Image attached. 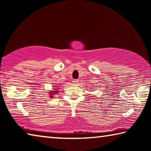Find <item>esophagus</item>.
Masks as SVG:
<instances>
[{
  "label": "esophagus",
  "mask_w": 151,
  "mask_h": 151,
  "mask_svg": "<svg viewBox=\"0 0 151 151\" xmlns=\"http://www.w3.org/2000/svg\"><path fill=\"white\" fill-rule=\"evenodd\" d=\"M72 82L73 84H78V83L79 82V80H73Z\"/></svg>",
  "instance_id": "obj_1"
}]
</instances>
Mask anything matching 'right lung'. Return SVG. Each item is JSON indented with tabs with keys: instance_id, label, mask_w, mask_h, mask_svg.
I'll list each match as a JSON object with an SVG mask.
<instances>
[{
	"instance_id": "1",
	"label": "right lung",
	"mask_w": 151,
	"mask_h": 151,
	"mask_svg": "<svg viewBox=\"0 0 151 151\" xmlns=\"http://www.w3.org/2000/svg\"><path fill=\"white\" fill-rule=\"evenodd\" d=\"M55 93H58V91H52L50 93H51V96H52L53 94H56ZM50 97H52V96H50Z\"/></svg>"
}]
</instances>
